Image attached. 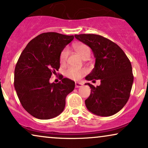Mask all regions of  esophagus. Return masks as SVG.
<instances>
[{
	"instance_id": "1",
	"label": "esophagus",
	"mask_w": 148,
	"mask_h": 148,
	"mask_svg": "<svg viewBox=\"0 0 148 148\" xmlns=\"http://www.w3.org/2000/svg\"><path fill=\"white\" fill-rule=\"evenodd\" d=\"M83 86V84L82 83H79V82H76L75 83V88H81Z\"/></svg>"
}]
</instances>
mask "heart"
I'll return each instance as SVG.
<instances>
[{
	"label": "heart",
	"instance_id": "heart-1",
	"mask_svg": "<svg viewBox=\"0 0 148 148\" xmlns=\"http://www.w3.org/2000/svg\"><path fill=\"white\" fill-rule=\"evenodd\" d=\"M73 48L81 57L84 58L86 56L90 55V48L88 45L85 44H74ZM69 56L68 48H64L60 52L59 60L61 64L65 63ZM87 71L85 69H79L75 67H69L66 70V76L69 79L73 80H79L86 73Z\"/></svg>",
	"mask_w": 148,
	"mask_h": 148
}]
</instances>
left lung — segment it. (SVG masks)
Segmentation results:
<instances>
[{
	"label": "left lung",
	"mask_w": 148,
	"mask_h": 148,
	"mask_svg": "<svg viewBox=\"0 0 148 148\" xmlns=\"http://www.w3.org/2000/svg\"><path fill=\"white\" fill-rule=\"evenodd\" d=\"M76 39L90 46L96 63L86 77L100 79L95 87L87 83L91 94L85 101L89 111L101 116H109L122 109L128 101L133 82L132 66L123 50L108 38L96 34L75 35Z\"/></svg>",
	"instance_id": "8db88e82"
}]
</instances>
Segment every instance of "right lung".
Segmentation results:
<instances>
[{"mask_svg": "<svg viewBox=\"0 0 148 148\" xmlns=\"http://www.w3.org/2000/svg\"><path fill=\"white\" fill-rule=\"evenodd\" d=\"M73 36L56 32L40 34L21 52L14 73V86L22 106L35 118L46 120L63 111L65 99L75 88V82L63 78L50 84L52 74L60 67V52Z\"/></svg>", "mask_w": 148, "mask_h": 148, "instance_id": "obj_1", "label": "right lung"}]
</instances>
